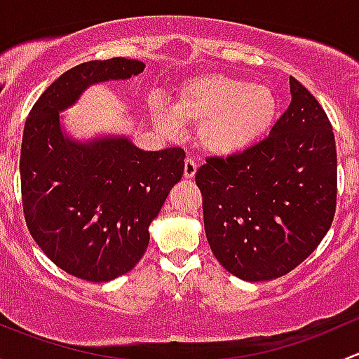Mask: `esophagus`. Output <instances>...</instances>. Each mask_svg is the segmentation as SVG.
Listing matches in <instances>:
<instances>
[{
	"label": "esophagus",
	"instance_id": "34e87169",
	"mask_svg": "<svg viewBox=\"0 0 359 359\" xmlns=\"http://www.w3.org/2000/svg\"><path fill=\"white\" fill-rule=\"evenodd\" d=\"M196 168H198L196 161L187 158L186 161H184V177H186V179H193V177L196 175Z\"/></svg>",
	"mask_w": 359,
	"mask_h": 359
}]
</instances>
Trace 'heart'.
<instances>
[{
  "label": "heart",
  "instance_id": "b5f03b06",
  "mask_svg": "<svg viewBox=\"0 0 359 359\" xmlns=\"http://www.w3.org/2000/svg\"><path fill=\"white\" fill-rule=\"evenodd\" d=\"M278 99L273 88L236 76L210 72L179 86L172 111L151 104V114L165 132L196 126L198 142L213 156H233L252 147L273 126Z\"/></svg>",
  "mask_w": 359,
  "mask_h": 359
}]
</instances>
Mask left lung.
<instances>
[{
  "instance_id": "obj_1",
  "label": "left lung",
  "mask_w": 359,
  "mask_h": 359,
  "mask_svg": "<svg viewBox=\"0 0 359 359\" xmlns=\"http://www.w3.org/2000/svg\"><path fill=\"white\" fill-rule=\"evenodd\" d=\"M292 102L269 137L196 172L205 233L224 269L245 281L290 273L316 250L337 203L335 137L327 112L290 76Z\"/></svg>"
}]
</instances>
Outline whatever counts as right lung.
<instances>
[{"instance_id":"right-lung-1","label":"right lung","mask_w":359,"mask_h":359,"mask_svg":"<svg viewBox=\"0 0 359 359\" xmlns=\"http://www.w3.org/2000/svg\"><path fill=\"white\" fill-rule=\"evenodd\" d=\"M146 64L114 57L69 69L43 92L24 126L20 184L25 224L45 255L86 281H111L137 266L149 226L182 179L180 147L142 151L121 135L76 140L60 112L95 83L130 79Z\"/></svg>"}]
</instances>
